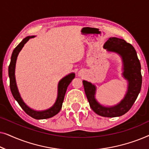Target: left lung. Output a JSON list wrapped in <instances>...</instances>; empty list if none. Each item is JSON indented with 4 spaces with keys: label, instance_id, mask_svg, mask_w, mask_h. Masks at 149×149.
Returning <instances> with one entry per match:
<instances>
[{
    "label": "left lung",
    "instance_id": "8db88e82",
    "mask_svg": "<svg viewBox=\"0 0 149 149\" xmlns=\"http://www.w3.org/2000/svg\"><path fill=\"white\" fill-rule=\"evenodd\" d=\"M104 48L108 52L117 53L121 57L123 64V76L128 81L125 97L117 105L104 107L95 100V85L83 81V86L89 106L95 113L105 117H119L129 111L139 94L142 86L141 66L135 49L125 40L116 37L109 38L104 45Z\"/></svg>",
    "mask_w": 149,
    "mask_h": 149
}]
</instances>
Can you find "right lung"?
<instances>
[{"label":"right lung","mask_w":149,"mask_h":149,"mask_svg":"<svg viewBox=\"0 0 149 149\" xmlns=\"http://www.w3.org/2000/svg\"><path fill=\"white\" fill-rule=\"evenodd\" d=\"M34 36H29L24 38L22 41L14 49L13 53H12V56L11 58V62L9 66V81H10V89H11V91L12 93V95L16 101L17 102L22 109L25 111V113L28 115L30 117L34 118L36 119H48V118H51L54 117L56 115H57L60 111L62 109V103L64 101L65 93H66L67 87L70 84L72 79L74 78L75 74L74 73H70L66 76L64 78L61 79L60 82L58 83V97H57V100L56 102L50 109H47L45 111H36L34 110L30 109L29 107H28L26 104L25 102L23 101V100L21 97L19 91H18L17 84H16L15 81V64L16 60H17V58L18 54L20 51L22 50V47H23L25 43L28 41L30 38H34Z\"/></svg>","instance_id":"obj_1"}]
</instances>
